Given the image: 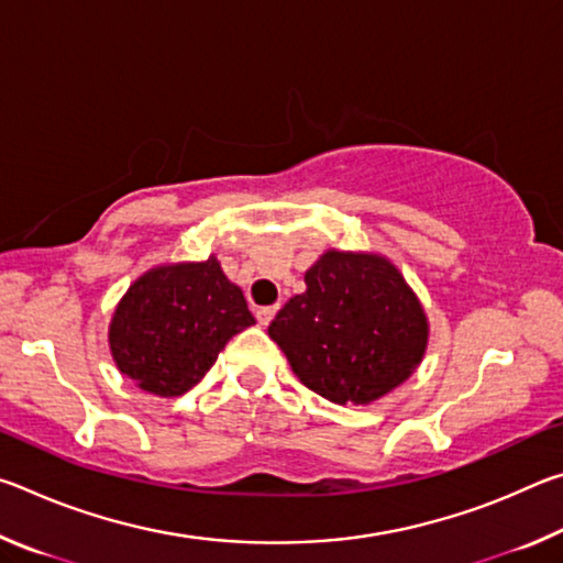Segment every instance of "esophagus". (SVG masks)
Returning <instances> with one entry per match:
<instances>
[{
    "mask_svg": "<svg viewBox=\"0 0 563 563\" xmlns=\"http://www.w3.org/2000/svg\"><path fill=\"white\" fill-rule=\"evenodd\" d=\"M275 312H278V305H268V308H261L258 312H255V318H258L261 325H271Z\"/></svg>",
    "mask_w": 563,
    "mask_h": 563,
    "instance_id": "1",
    "label": "esophagus"
}]
</instances>
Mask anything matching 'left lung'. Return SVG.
<instances>
[{
  "label": "left lung",
  "mask_w": 563,
  "mask_h": 563,
  "mask_svg": "<svg viewBox=\"0 0 563 563\" xmlns=\"http://www.w3.org/2000/svg\"><path fill=\"white\" fill-rule=\"evenodd\" d=\"M305 285L268 328L305 387L338 405H369L415 373L427 318L393 263L328 251Z\"/></svg>",
  "instance_id": "8db88e82"
}]
</instances>
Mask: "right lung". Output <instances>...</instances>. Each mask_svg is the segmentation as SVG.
I'll list each match as a JSON object with an SVG mask.
<instances>
[{
  "mask_svg": "<svg viewBox=\"0 0 563 563\" xmlns=\"http://www.w3.org/2000/svg\"><path fill=\"white\" fill-rule=\"evenodd\" d=\"M253 322L243 290L216 258L164 265L123 295L109 345L121 373L141 389L178 397L201 383L225 342Z\"/></svg>",
  "mask_w": 563,
  "mask_h": 563,
  "instance_id": "1",
  "label": "right lung"
}]
</instances>
